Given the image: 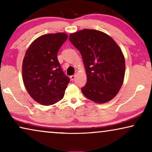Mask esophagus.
<instances>
[{"instance_id":"1","label":"esophagus","mask_w":152,"mask_h":152,"mask_svg":"<svg viewBox=\"0 0 152 152\" xmlns=\"http://www.w3.org/2000/svg\"><path fill=\"white\" fill-rule=\"evenodd\" d=\"M75 77H76L75 75H71V76L70 77V80H71L72 81H74V80H75Z\"/></svg>"}]
</instances>
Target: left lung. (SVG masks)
Returning a JSON list of instances; mask_svg holds the SVG:
<instances>
[{
    "label": "left lung",
    "mask_w": 152,
    "mask_h": 152,
    "mask_svg": "<svg viewBox=\"0 0 152 152\" xmlns=\"http://www.w3.org/2000/svg\"><path fill=\"white\" fill-rule=\"evenodd\" d=\"M84 61L87 82L82 92L96 103L107 102L117 95L125 73V60L113 39L101 31L84 30L69 37Z\"/></svg>",
    "instance_id": "obj_1"
}]
</instances>
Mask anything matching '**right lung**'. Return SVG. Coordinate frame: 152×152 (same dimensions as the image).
Here are the masks:
<instances>
[{"instance_id": "1", "label": "right lung", "mask_w": 152, "mask_h": 152, "mask_svg": "<svg viewBox=\"0 0 152 152\" xmlns=\"http://www.w3.org/2000/svg\"><path fill=\"white\" fill-rule=\"evenodd\" d=\"M68 39L65 33L48 34L34 40L27 50L23 61V80L35 101L49 106L64 97L70 79L62 70L58 51Z\"/></svg>"}]
</instances>
